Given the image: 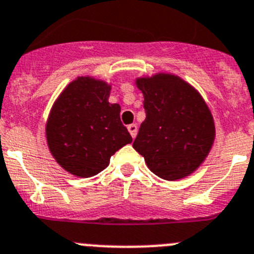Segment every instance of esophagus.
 <instances>
[{"label": "esophagus", "mask_w": 254, "mask_h": 254, "mask_svg": "<svg viewBox=\"0 0 254 254\" xmlns=\"http://www.w3.org/2000/svg\"><path fill=\"white\" fill-rule=\"evenodd\" d=\"M127 128H128V132L131 133L132 138H134V137H136V134H137V126L136 125H129Z\"/></svg>", "instance_id": "obj_1"}]
</instances>
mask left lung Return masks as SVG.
I'll return each mask as SVG.
<instances>
[{
  "label": "left lung",
  "mask_w": 254,
  "mask_h": 254,
  "mask_svg": "<svg viewBox=\"0 0 254 254\" xmlns=\"http://www.w3.org/2000/svg\"><path fill=\"white\" fill-rule=\"evenodd\" d=\"M146 120L133 148L155 175L175 181L191 175L206 159L215 125L201 94L180 76L157 73L136 79Z\"/></svg>",
  "instance_id": "obj_1"
}]
</instances>
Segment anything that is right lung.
<instances>
[{
  "label": "right lung",
  "mask_w": 254,
  "mask_h": 254,
  "mask_svg": "<svg viewBox=\"0 0 254 254\" xmlns=\"http://www.w3.org/2000/svg\"><path fill=\"white\" fill-rule=\"evenodd\" d=\"M111 84L78 76L64 88L46 121L48 147L69 174L92 178L109 165L112 155L132 137L120 118L121 107L109 103Z\"/></svg>",
  "instance_id": "right-lung-1"
}]
</instances>
